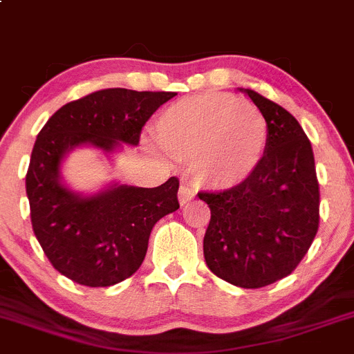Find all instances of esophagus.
Wrapping results in <instances>:
<instances>
[{"mask_svg": "<svg viewBox=\"0 0 354 354\" xmlns=\"http://www.w3.org/2000/svg\"><path fill=\"white\" fill-rule=\"evenodd\" d=\"M196 196V188L193 187V185L189 183H185L180 187V192H178V198H180V203L181 205H185V203L192 202L193 198Z\"/></svg>", "mask_w": 354, "mask_h": 354, "instance_id": "1", "label": "esophagus"}]
</instances>
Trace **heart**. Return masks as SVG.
Returning <instances> with one entry per match:
<instances>
[{
  "mask_svg": "<svg viewBox=\"0 0 354 354\" xmlns=\"http://www.w3.org/2000/svg\"><path fill=\"white\" fill-rule=\"evenodd\" d=\"M156 132L162 151L192 161L200 183L212 188H232L248 180L268 142L261 111L222 93L180 100L162 111Z\"/></svg>",
  "mask_w": 354,
  "mask_h": 354,
  "instance_id": "b5f03b06",
  "label": "heart"
}]
</instances>
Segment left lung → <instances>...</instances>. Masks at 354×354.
Returning a JSON list of instances; mask_svg holds the SVG:
<instances>
[{
    "label": "left lung",
    "instance_id": "left-lung-1",
    "mask_svg": "<svg viewBox=\"0 0 354 354\" xmlns=\"http://www.w3.org/2000/svg\"><path fill=\"white\" fill-rule=\"evenodd\" d=\"M268 125L254 173L232 188L200 192L210 207L203 254L214 274L241 288H261L288 277L319 230L321 193L308 137L292 113L244 89Z\"/></svg>",
    "mask_w": 354,
    "mask_h": 354
}]
</instances>
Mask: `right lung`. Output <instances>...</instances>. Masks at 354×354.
<instances>
[{
  "mask_svg": "<svg viewBox=\"0 0 354 354\" xmlns=\"http://www.w3.org/2000/svg\"><path fill=\"white\" fill-rule=\"evenodd\" d=\"M176 93L109 88L66 103L39 132L25 178L30 218L47 259L84 286H110L132 277L147 252L159 218L178 210L180 180L156 188L115 185L95 196L62 187L59 167L81 144L110 152L120 142L137 146L140 132Z\"/></svg>",
  "mask_w": 354,
  "mask_h": 354,
  "instance_id": "1",
  "label": "right lung"
}]
</instances>
